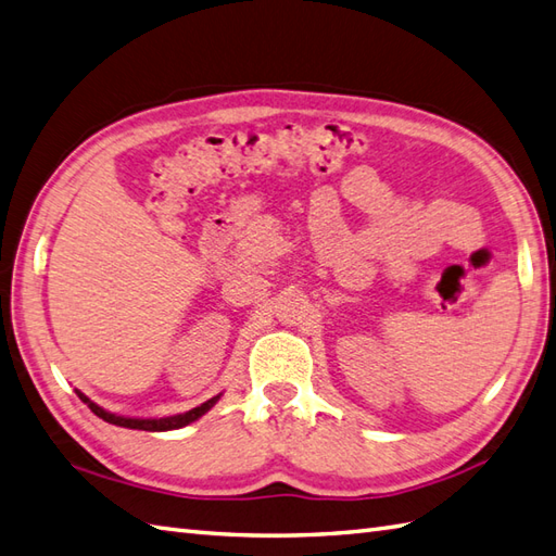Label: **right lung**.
Here are the masks:
<instances>
[{"instance_id": "obj_1", "label": "right lung", "mask_w": 556, "mask_h": 556, "mask_svg": "<svg viewBox=\"0 0 556 556\" xmlns=\"http://www.w3.org/2000/svg\"><path fill=\"white\" fill-rule=\"evenodd\" d=\"M77 395H80L83 403H85L89 409H92L97 417H101L103 421L115 424V426H125V429H139V431H170V429H182V426H187V424H191V421H197L199 417H203L205 412H208V409L217 403V397H219V395H215V397H211V400H205L203 405L185 412V415H175V417H165V419H130V417H118V415H111V412H106V409H101L97 403H92V400H89V397H87L85 393H80V391H77Z\"/></svg>"}]
</instances>
